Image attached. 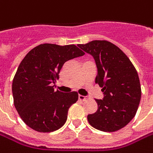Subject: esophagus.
I'll use <instances>...</instances> for the list:
<instances>
[{"label": "esophagus", "mask_w": 153, "mask_h": 153, "mask_svg": "<svg viewBox=\"0 0 153 153\" xmlns=\"http://www.w3.org/2000/svg\"><path fill=\"white\" fill-rule=\"evenodd\" d=\"M78 98H79V100H80V101H85L86 99H88V97H87V96H81V95L78 96Z\"/></svg>", "instance_id": "1"}]
</instances>
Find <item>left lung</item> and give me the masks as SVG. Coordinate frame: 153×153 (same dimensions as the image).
<instances>
[{
	"label": "left lung",
	"mask_w": 153,
	"mask_h": 153,
	"mask_svg": "<svg viewBox=\"0 0 153 153\" xmlns=\"http://www.w3.org/2000/svg\"><path fill=\"white\" fill-rule=\"evenodd\" d=\"M78 46L92 55L97 66L96 83L102 87V100L88 115V123L103 132H115L126 126L138 110L141 87L138 72L126 54L108 40H93Z\"/></svg>",
	"instance_id": "1"
}]
</instances>
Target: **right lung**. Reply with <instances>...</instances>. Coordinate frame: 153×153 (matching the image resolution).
I'll list each match as a JSON object with an SVG mask.
<instances>
[{"label": "right lung", "instance_id": "1", "mask_svg": "<svg viewBox=\"0 0 153 153\" xmlns=\"http://www.w3.org/2000/svg\"><path fill=\"white\" fill-rule=\"evenodd\" d=\"M84 55L75 45L41 44L23 58L14 75L12 91L20 118L39 133L56 131L65 125L68 110L78 100L76 91L54 90L65 62Z\"/></svg>", "mask_w": 153, "mask_h": 153}]
</instances>
